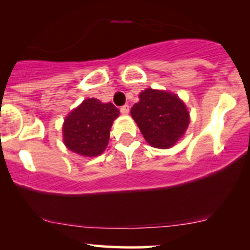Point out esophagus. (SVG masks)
Returning <instances> with one entry per match:
<instances>
[{"instance_id": "34e87169", "label": "esophagus", "mask_w": 250, "mask_h": 250, "mask_svg": "<svg viewBox=\"0 0 250 250\" xmlns=\"http://www.w3.org/2000/svg\"><path fill=\"white\" fill-rule=\"evenodd\" d=\"M120 112L122 113V114H125V115H127L128 113H129V106L128 105H123L121 108H120Z\"/></svg>"}]
</instances>
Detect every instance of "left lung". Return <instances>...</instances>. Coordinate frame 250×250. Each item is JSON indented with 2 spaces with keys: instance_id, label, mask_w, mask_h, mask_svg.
I'll list each match as a JSON object with an SVG mask.
<instances>
[{
  "instance_id": "1",
  "label": "left lung",
  "mask_w": 250,
  "mask_h": 250,
  "mask_svg": "<svg viewBox=\"0 0 250 250\" xmlns=\"http://www.w3.org/2000/svg\"><path fill=\"white\" fill-rule=\"evenodd\" d=\"M131 116L146 142L156 148L174 146L189 123V113L178 96L151 88L139 94Z\"/></svg>"
}]
</instances>
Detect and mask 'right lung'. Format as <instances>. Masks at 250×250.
Returning a JSON list of instances; mask_svg holds the SVG:
<instances>
[{
    "label": "right lung",
    "instance_id": "add662e5",
    "mask_svg": "<svg viewBox=\"0 0 250 250\" xmlns=\"http://www.w3.org/2000/svg\"><path fill=\"white\" fill-rule=\"evenodd\" d=\"M120 114L112 103L89 98L66 116L62 141L69 151L83 156H97L105 151L113 121Z\"/></svg>",
    "mask_w": 250,
    "mask_h": 250
}]
</instances>
